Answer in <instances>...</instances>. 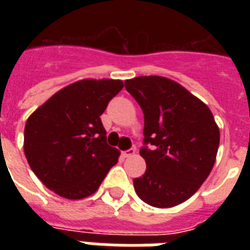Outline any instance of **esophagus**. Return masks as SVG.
<instances>
[{
  "instance_id": "obj_1",
  "label": "esophagus",
  "mask_w": 250,
  "mask_h": 250,
  "mask_svg": "<svg viewBox=\"0 0 250 250\" xmlns=\"http://www.w3.org/2000/svg\"><path fill=\"white\" fill-rule=\"evenodd\" d=\"M135 154V150L134 148H128V150H125V151H122V155L125 158H128L131 155H134Z\"/></svg>"
}]
</instances>
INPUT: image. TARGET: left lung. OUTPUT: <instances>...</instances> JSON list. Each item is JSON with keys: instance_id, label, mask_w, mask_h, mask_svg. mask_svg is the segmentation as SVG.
I'll list each match as a JSON object with an SVG mask.
<instances>
[{"instance_id": "8db88e82", "label": "left lung", "mask_w": 250, "mask_h": 250, "mask_svg": "<svg viewBox=\"0 0 250 250\" xmlns=\"http://www.w3.org/2000/svg\"><path fill=\"white\" fill-rule=\"evenodd\" d=\"M125 87L145 115L139 152L147 167L134 179L136 194L155 208L182 204L214 166L220 130L213 114L186 88L166 77L139 76L125 80Z\"/></svg>"}]
</instances>
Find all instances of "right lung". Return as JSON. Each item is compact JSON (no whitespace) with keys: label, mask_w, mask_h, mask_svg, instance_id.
Here are the masks:
<instances>
[{"label":"right lung","mask_w":250,"mask_h":250,"mask_svg":"<svg viewBox=\"0 0 250 250\" xmlns=\"http://www.w3.org/2000/svg\"><path fill=\"white\" fill-rule=\"evenodd\" d=\"M123 88L120 80H80L62 88L30 115L24 152L46 188L68 199L93 194L120 152L107 145L100 115Z\"/></svg>","instance_id":"obj_1"}]
</instances>
